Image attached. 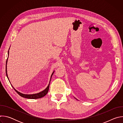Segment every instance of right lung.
<instances>
[{
    "mask_svg": "<svg viewBox=\"0 0 123 123\" xmlns=\"http://www.w3.org/2000/svg\"><path fill=\"white\" fill-rule=\"evenodd\" d=\"M9 51H8V55H9ZM8 58L7 59V61H6V75H7V77L9 81V78L8 77V74H7V61H8ZM55 71L52 73V74H51V76H50V81H49V83L48 86L46 87V88L43 90V91L39 92V93H36V94H23L19 92H18L17 91H16L14 87L12 86V87L13 88V89L15 90V91L18 93L20 96L22 97H24V98H28V99H38V98H42L44 96H45L47 94V93L48 92V91H49V84H50V80H51V77L52 76V75H53Z\"/></svg>",
    "mask_w": 123,
    "mask_h": 123,
    "instance_id": "right-lung-1",
    "label": "right lung"
}]
</instances>
